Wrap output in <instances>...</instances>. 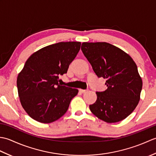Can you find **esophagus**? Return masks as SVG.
Listing matches in <instances>:
<instances>
[{
	"instance_id": "esophagus-1",
	"label": "esophagus",
	"mask_w": 156,
	"mask_h": 156,
	"mask_svg": "<svg viewBox=\"0 0 156 156\" xmlns=\"http://www.w3.org/2000/svg\"><path fill=\"white\" fill-rule=\"evenodd\" d=\"M79 91H80V92H82V93H84V92H87V90H82V89H80V90H79Z\"/></svg>"
}]
</instances>
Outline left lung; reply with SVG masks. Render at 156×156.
I'll use <instances>...</instances> for the list:
<instances>
[{"instance_id": "obj_1", "label": "left lung", "mask_w": 156, "mask_h": 156, "mask_svg": "<svg viewBox=\"0 0 156 156\" xmlns=\"http://www.w3.org/2000/svg\"><path fill=\"white\" fill-rule=\"evenodd\" d=\"M81 49L98 77L107 79V89L97 92V99L89 106L96 117L112 123L123 120L140 100L142 79L130 55L106 42L82 44Z\"/></svg>"}]
</instances>
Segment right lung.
<instances>
[{"label": "right lung", "mask_w": 156, "mask_h": 156, "mask_svg": "<svg viewBox=\"0 0 156 156\" xmlns=\"http://www.w3.org/2000/svg\"><path fill=\"white\" fill-rule=\"evenodd\" d=\"M80 45L78 41L49 45L34 52L26 61L16 85L22 107L33 119L50 123L68 111L78 90L59 84V76L67 73Z\"/></svg>", "instance_id": "obj_1"}]
</instances>
